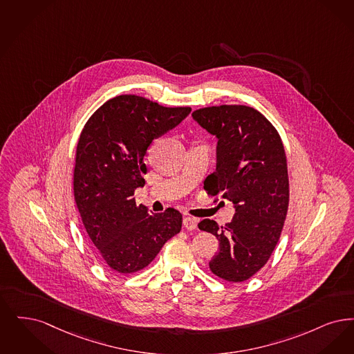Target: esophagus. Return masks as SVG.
I'll return each instance as SVG.
<instances>
[{
    "label": "esophagus",
    "mask_w": 354,
    "mask_h": 354,
    "mask_svg": "<svg viewBox=\"0 0 354 354\" xmlns=\"http://www.w3.org/2000/svg\"><path fill=\"white\" fill-rule=\"evenodd\" d=\"M184 226L186 230H196L197 229V219L190 218V216H185Z\"/></svg>",
    "instance_id": "1"
}]
</instances>
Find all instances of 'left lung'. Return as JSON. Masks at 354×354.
Wrapping results in <instances>:
<instances>
[{"label": "left lung", "instance_id": "1", "mask_svg": "<svg viewBox=\"0 0 354 354\" xmlns=\"http://www.w3.org/2000/svg\"><path fill=\"white\" fill-rule=\"evenodd\" d=\"M192 116L218 140L216 171L205 180V189L231 201L235 209L225 226L210 219L198 223L219 241L209 267L227 281H245L270 259L287 216L284 147L274 125L254 108H201Z\"/></svg>", "mask_w": 354, "mask_h": 354}]
</instances>
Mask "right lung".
<instances>
[{
    "label": "right lung",
    "instance_id": "right-lung-1",
    "mask_svg": "<svg viewBox=\"0 0 354 354\" xmlns=\"http://www.w3.org/2000/svg\"><path fill=\"white\" fill-rule=\"evenodd\" d=\"M190 111L120 95L95 111L80 133L74 169L77 210L93 246L116 272L142 270L181 230L180 212L149 214L133 194L145 185L144 157L154 138L177 127Z\"/></svg>",
    "mask_w": 354,
    "mask_h": 354
}]
</instances>
